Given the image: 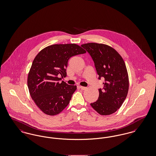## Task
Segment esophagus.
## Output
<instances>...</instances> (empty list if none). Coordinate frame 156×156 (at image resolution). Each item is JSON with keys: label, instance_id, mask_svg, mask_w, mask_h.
<instances>
[{"label": "esophagus", "instance_id": "obj_1", "mask_svg": "<svg viewBox=\"0 0 156 156\" xmlns=\"http://www.w3.org/2000/svg\"><path fill=\"white\" fill-rule=\"evenodd\" d=\"M78 87H79L80 89H82V90H85V89H87V87H82V86H79Z\"/></svg>", "mask_w": 156, "mask_h": 156}]
</instances>
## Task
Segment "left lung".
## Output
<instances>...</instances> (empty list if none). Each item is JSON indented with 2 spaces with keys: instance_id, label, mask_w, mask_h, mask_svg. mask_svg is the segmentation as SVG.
I'll list each match as a JSON object with an SVG mask.
<instances>
[{
  "instance_id": "obj_1",
  "label": "left lung",
  "mask_w": 156,
  "mask_h": 156,
  "mask_svg": "<svg viewBox=\"0 0 156 156\" xmlns=\"http://www.w3.org/2000/svg\"><path fill=\"white\" fill-rule=\"evenodd\" d=\"M90 55L99 75L104 78L102 89L96 102L90 105L102 115L117 111L125 100L129 90V77L125 63L115 49L107 45L90 43L81 45Z\"/></svg>"
}]
</instances>
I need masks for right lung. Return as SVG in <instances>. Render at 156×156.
<instances>
[{
  "label": "right lung",
  "mask_w": 156,
  "mask_h": 156,
  "mask_svg": "<svg viewBox=\"0 0 156 156\" xmlns=\"http://www.w3.org/2000/svg\"><path fill=\"white\" fill-rule=\"evenodd\" d=\"M85 52L75 44L51 45L43 49L33 60L27 85L31 98L46 115H57L69 103L76 86L59 81L67 75L69 59Z\"/></svg>",
  "instance_id": "1"
}]
</instances>
